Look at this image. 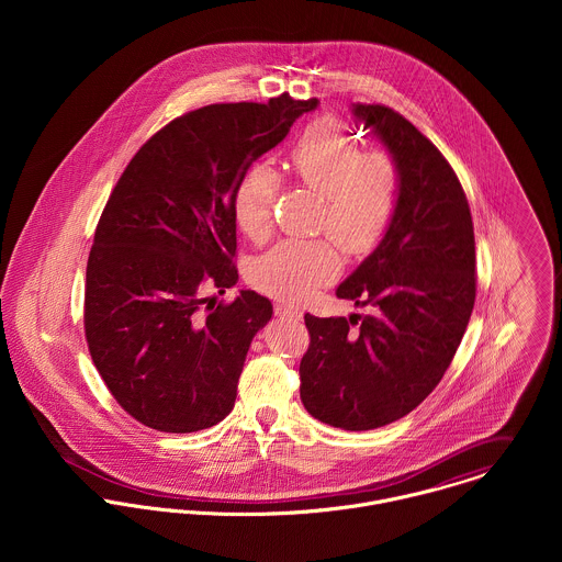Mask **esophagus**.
<instances>
[{
    "instance_id": "34e87169",
    "label": "esophagus",
    "mask_w": 562,
    "mask_h": 562,
    "mask_svg": "<svg viewBox=\"0 0 562 562\" xmlns=\"http://www.w3.org/2000/svg\"><path fill=\"white\" fill-rule=\"evenodd\" d=\"M274 314H277V318H283V321H301L303 318V312L292 305H274Z\"/></svg>"
}]
</instances>
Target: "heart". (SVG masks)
Here are the masks:
<instances>
[{
	"label": "heart",
	"instance_id": "1",
	"mask_svg": "<svg viewBox=\"0 0 562 562\" xmlns=\"http://www.w3.org/2000/svg\"><path fill=\"white\" fill-rule=\"evenodd\" d=\"M290 161L296 179L322 194L318 232L348 255L372 252L390 232L401 201V170L385 151H361L335 119L310 123L296 138ZM281 177L266 161L250 164L234 190V218L250 240L270 232ZM341 268L328 240H285L259 255L250 281L281 301H303L330 283Z\"/></svg>",
	"mask_w": 562,
	"mask_h": 562
}]
</instances>
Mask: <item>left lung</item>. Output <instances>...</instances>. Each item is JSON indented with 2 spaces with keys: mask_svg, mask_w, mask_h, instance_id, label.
<instances>
[{
  "mask_svg": "<svg viewBox=\"0 0 562 562\" xmlns=\"http://www.w3.org/2000/svg\"><path fill=\"white\" fill-rule=\"evenodd\" d=\"M390 149L401 201L390 232L337 288L368 316L305 314L301 401L324 424L372 430L411 413L443 379L476 301V241L463 186L441 151L396 110L355 103Z\"/></svg>",
  "mask_w": 562,
  "mask_h": 562,
  "instance_id": "1",
  "label": "left lung"
}]
</instances>
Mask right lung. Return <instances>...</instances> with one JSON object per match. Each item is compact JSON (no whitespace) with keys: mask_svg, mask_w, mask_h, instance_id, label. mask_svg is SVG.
Listing matches in <instances>:
<instances>
[{"mask_svg":"<svg viewBox=\"0 0 562 562\" xmlns=\"http://www.w3.org/2000/svg\"><path fill=\"white\" fill-rule=\"evenodd\" d=\"M318 99L212 103L154 134L116 181L86 266L83 330L94 368L134 419L194 432L225 419L272 303L238 283L234 190Z\"/></svg>","mask_w":562,"mask_h":562,"instance_id":"add662e5","label":"right lung"}]
</instances>
